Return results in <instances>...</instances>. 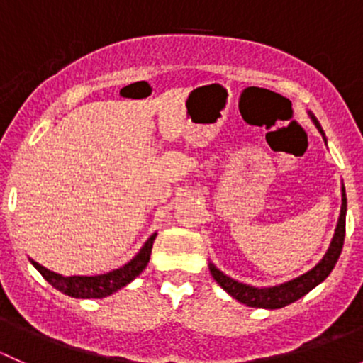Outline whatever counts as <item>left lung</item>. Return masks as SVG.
Listing matches in <instances>:
<instances>
[{
  "label": "left lung",
  "instance_id": "1",
  "mask_svg": "<svg viewBox=\"0 0 363 363\" xmlns=\"http://www.w3.org/2000/svg\"><path fill=\"white\" fill-rule=\"evenodd\" d=\"M309 116L311 119H313L314 126L318 128V131H320L325 138L323 130H321V124L318 123V119L311 112ZM325 142H327V138H325ZM344 233H346V191H344V186H342V205H340L337 228H335L330 247H328L327 252H325L323 258L320 259V263H316V265H314L311 270H307L306 274H302V276L295 277V279L291 281H286V283L283 284H277V286L256 288V286H250V284H244V283H239V281L232 279V277L223 274L219 269H216L212 263H208V269H211V274L216 279V283H218L226 294L232 295L235 300H239V302L246 303V306L250 307L281 309V307L302 298L303 295L309 294L313 288H316L318 284L323 283V281L327 279L328 274L332 272V269H334L335 263H337L340 251H342Z\"/></svg>",
  "mask_w": 363,
  "mask_h": 363
}]
</instances>
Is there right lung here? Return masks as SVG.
<instances>
[{
  "label": "right lung",
  "instance_id": "1",
  "mask_svg": "<svg viewBox=\"0 0 363 363\" xmlns=\"http://www.w3.org/2000/svg\"><path fill=\"white\" fill-rule=\"evenodd\" d=\"M156 239V233H152L147 239V242L142 246V250L137 252L133 259L123 265L121 269L112 270V272L100 274V276H61V274L52 272V270L45 269L40 263H33L36 270L43 276V279L49 284H52L56 290H60L61 294L68 296H75V298H104V296H108L116 294L117 290L126 286L128 283L135 279L142 270L147 267L149 258H151L152 251V242Z\"/></svg>",
  "mask_w": 363,
  "mask_h": 363
}]
</instances>
